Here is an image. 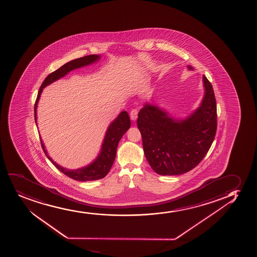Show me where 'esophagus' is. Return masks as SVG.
I'll list each match as a JSON object with an SVG mask.
<instances>
[{"mask_svg": "<svg viewBox=\"0 0 257 257\" xmlns=\"http://www.w3.org/2000/svg\"><path fill=\"white\" fill-rule=\"evenodd\" d=\"M138 113H139V111L137 109H133L131 111L130 117L131 119H132L133 121H135L136 119L138 118Z\"/></svg>", "mask_w": 257, "mask_h": 257, "instance_id": "1", "label": "esophagus"}]
</instances>
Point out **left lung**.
<instances>
[{"label":"left lung","mask_w":257,"mask_h":257,"mask_svg":"<svg viewBox=\"0 0 257 257\" xmlns=\"http://www.w3.org/2000/svg\"><path fill=\"white\" fill-rule=\"evenodd\" d=\"M202 81L205 93L202 102L185 118H173L148 102L139 112L137 124L145 157L158 174L187 173L202 162L213 144L217 130L216 100L208 78L203 75Z\"/></svg>","instance_id":"1"}]
</instances>
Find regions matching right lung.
I'll list each match as a JSON object with an SVG mask.
<instances>
[{
  "label": "right lung",
  "instance_id": "right-lung-1",
  "mask_svg": "<svg viewBox=\"0 0 257 257\" xmlns=\"http://www.w3.org/2000/svg\"><path fill=\"white\" fill-rule=\"evenodd\" d=\"M99 59H100V55H86L84 57L78 58L67 62L59 69L47 76L41 85L38 91V97L35 102L34 112L36 124H37V108H38V101L40 99L41 94L43 92L44 87L48 86L49 84H52L53 82L58 80L59 78L67 75V73L72 70L88 66L89 64H92L98 61ZM130 126V117L128 115L126 111H122L107 128L106 135L104 137L103 143L101 145V151L95 161L86 167L78 168L76 170L62 168L60 165L55 163L48 155V152L44 147V143L40 138L41 145L44 150V154L46 155L49 161L55 165V168H57L58 170L61 171V173H63L65 175L77 181L97 180L106 176L112 168L113 162L115 160L116 150L118 147V142Z\"/></svg>",
  "mask_w": 257,
  "mask_h": 257
}]
</instances>
